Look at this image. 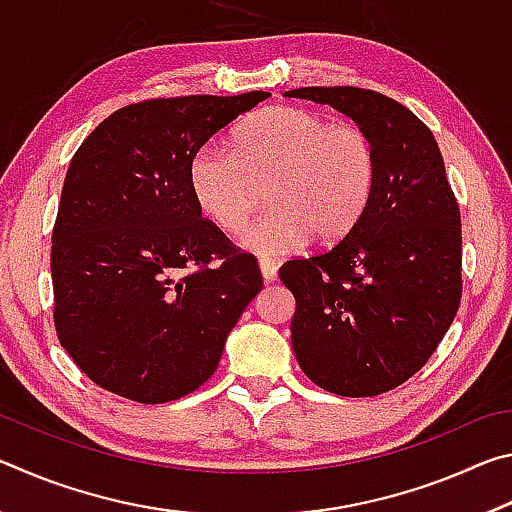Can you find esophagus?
I'll use <instances>...</instances> for the list:
<instances>
[{
	"label": "esophagus",
	"instance_id": "34e87169",
	"mask_svg": "<svg viewBox=\"0 0 512 512\" xmlns=\"http://www.w3.org/2000/svg\"><path fill=\"white\" fill-rule=\"evenodd\" d=\"M259 271H262L264 282H273L277 277V264L271 259H259Z\"/></svg>",
	"mask_w": 512,
	"mask_h": 512
}]
</instances>
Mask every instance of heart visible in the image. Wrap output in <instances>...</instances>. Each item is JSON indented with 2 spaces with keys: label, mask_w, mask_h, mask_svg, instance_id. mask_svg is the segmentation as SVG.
Returning <instances> with one entry per match:
<instances>
[{
  "label": "heart",
  "mask_w": 512,
  "mask_h": 512,
  "mask_svg": "<svg viewBox=\"0 0 512 512\" xmlns=\"http://www.w3.org/2000/svg\"><path fill=\"white\" fill-rule=\"evenodd\" d=\"M377 180V153L357 124L296 106L255 112L232 128L228 149L203 146L189 160V192L207 221L237 235L266 187L271 210L241 246L259 257L293 253L316 235L334 244L359 223Z\"/></svg>",
  "instance_id": "b5f03b06"
}]
</instances>
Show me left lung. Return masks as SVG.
Masks as SVG:
<instances>
[{
    "label": "left lung",
    "instance_id": "left-lung-1",
    "mask_svg": "<svg viewBox=\"0 0 512 512\" xmlns=\"http://www.w3.org/2000/svg\"><path fill=\"white\" fill-rule=\"evenodd\" d=\"M284 97L352 117L377 153L359 223L329 250L280 268L296 298L293 352L329 393L393 391L429 361L461 305V212L443 155L409 108L375 90L336 85Z\"/></svg>",
    "mask_w": 512,
    "mask_h": 512
}]
</instances>
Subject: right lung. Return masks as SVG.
I'll use <instances>...</instances> for the list:
<instances>
[{
	"label": "right lung",
	"mask_w": 512,
	"mask_h": 512,
	"mask_svg": "<svg viewBox=\"0 0 512 512\" xmlns=\"http://www.w3.org/2000/svg\"><path fill=\"white\" fill-rule=\"evenodd\" d=\"M268 97L131 103L74 153L51 235L54 325L97 386L162 404L214 375L264 282L257 259L201 216L189 160Z\"/></svg>",
	"instance_id": "right-lung-1"
}]
</instances>
